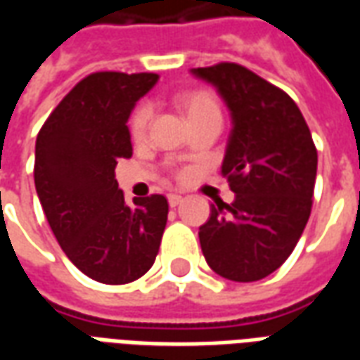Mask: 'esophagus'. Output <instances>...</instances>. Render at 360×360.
I'll return each instance as SVG.
<instances>
[{
    "instance_id": "34e87169",
    "label": "esophagus",
    "mask_w": 360,
    "mask_h": 360,
    "mask_svg": "<svg viewBox=\"0 0 360 360\" xmlns=\"http://www.w3.org/2000/svg\"><path fill=\"white\" fill-rule=\"evenodd\" d=\"M167 202H169V206H172V208H175V206H179V204L183 202V196L172 193V195H167Z\"/></svg>"
}]
</instances>
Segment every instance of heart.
I'll return each instance as SVG.
<instances>
[{"instance_id":"b5f03b06","label":"heart","mask_w":360,"mask_h":360,"mask_svg":"<svg viewBox=\"0 0 360 360\" xmlns=\"http://www.w3.org/2000/svg\"><path fill=\"white\" fill-rule=\"evenodd\" d=\"M185 110H187L188 117H198V115H206V113H219V105L216 98L208 90H196L193 94L187 96L185 100ZM150 119H152V105L148 102L139 103L134 111L131 113L129 119V131L131 136L141 141L148 131Z\"/></svg>"}]
</instances>
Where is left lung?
Segmentation results:
<instances>
[{
    "mask_svg": "<svg viewBox=\"0 0 360 360\" xmlns=\"http://www.w3.org/2000/svg\"><path fill=\"white\" fill-rule=\"evenodd\" d=\"M191 73L216 86L231 111L221 175L235 193L216 202L198 237L221 278L258 281L293 252L309 221L318 154L309 125L283 90L237 63Z\"/></svg>",
    "mask_w": 360,
    "mask_h": 360,
    "instance_id": "obj_1",
    "label": "left lung"
}]
</instances>
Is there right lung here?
<instances>
[{"mask_svg":"<svg viewBox=\"0 0 360 360\" xmlns=\"http://www.w3.org/2000/svg\"><path fill=\"white\" fill-rule=\"evenodd\" d=\"M156 82V73L89 75L36 139L34 185L51 231L82 274L108 285L152 268L167 221L164 195L127 206L115 181L117 160L133 154L127 119Z\"/></svg>","mask_w":360,"mask_h":360,"instance_id":"right-lung-1","label":"right lung"}]
</instances>
